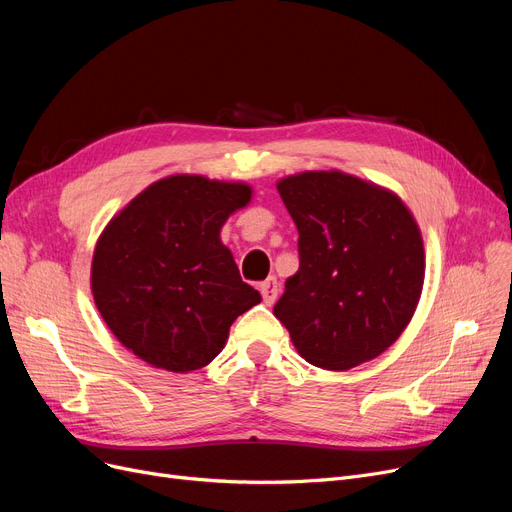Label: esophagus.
Returning <instances> with one entry per match:
<instances>
[{
	"label": "esophagus",
	"instance_id": "obj_1",
	"mask_svg": "<svg viewBox=\"0 0 512 512\" xmlns=\"http://www.w3.org/2000/svg\"><path fill=\"white\" fill-rule=\"evenodd\" d=\"M261 297L267 307H272L276 303V299H278V280L276 278H267L265 282H261Z\"/></svg>",
	"mask_w": 512,
	"mask_h": 512
}]
</instances>
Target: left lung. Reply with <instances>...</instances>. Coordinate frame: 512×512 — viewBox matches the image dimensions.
<instances>
[{
	"instance_id": "8db88e82",
	"label": "left lung",
	"mask_w": 512,
	"mask_h": 512,
	"mask_svg": "<svg viewBox=\"0 0 512 512\" xmlns=\"http://www.w3.org/2000/svg\"><path fill=\"white\" fill-rule=\"evenodd\" d=\"M276 186L299 230V272L274 307L294 348L332 371L380 357L421 299L425 253L413 213L388 188L340 170Z\"/></svg>"
}]
</instances>
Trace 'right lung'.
<instances>
[{
    "instance_id": "right-lung-1",
    "label": "right lung",
    "mask_w": 512,
    "mask_h": 512,
    "mask_svg": "<svg viewBox=\"0 0 512 512\" xmlns=\"http://www.w3.org/2000/svg\"><path fill=\"white\" fill-rule=\"evenodd\" d=\"M251 197L245 182L174 174L107 222L93 253L91 292L128 351L172 373L201 369L222 353L234 319L261 303L220 238Z\"/></svg>"
}]
</instances>
